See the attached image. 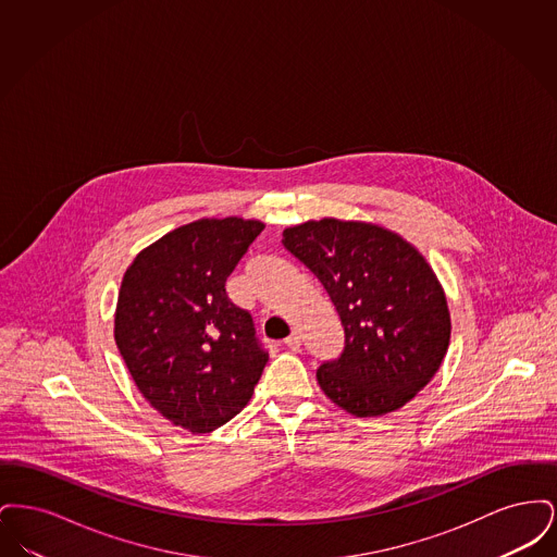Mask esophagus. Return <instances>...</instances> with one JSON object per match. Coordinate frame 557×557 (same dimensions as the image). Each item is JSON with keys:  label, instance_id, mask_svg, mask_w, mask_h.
Segmentation results:
<instances>
[{"label": "esophagus", "instance_id": "1", "mask_svg": "<svg viewBox=\"0 0 557 557\" xmlns=\"http://www.w3.org/2000/svg\"><path fill=\"white\" fill-rule=\"evenodd\" d=\"M284 345L288 346V348H292V350H300V346H302V338H300V334H290L286 341H284Z\"/></svg>", "mask_w": 557, "mask_h": 557}]
</instances>
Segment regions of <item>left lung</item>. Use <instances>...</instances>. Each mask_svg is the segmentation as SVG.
Here are the masks:
<instances>
[{"label":"left lung","instance_id":"8db88e82","mask_svg":"<svg viewBox=\"0 0 557 557\" xmlns=\"http://www.w3.org/2000/svg\"><path fill=\"white\" fill-rule=\"evenodd\" d=\"M345 330V348L319 366L321 391L357 418L391 413L441 368L450 338L447 298L424 257L370 223L321 219L284 232Z\"/></svg>","mask_w":557,"mask_h":557}]
</instances>
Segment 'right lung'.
<instances>
[{
	"instance_id": "add662e5",
	"label": "right lung",
	"mask_w": 557,
	"mask_h": 557,
	"mask_svg": "<svg viewBox=\"0 0 557 557\" xmlns=\"http://www.w3.org/2000/svg\"><path fill=\"white\" fill-rule=\"evenodd\" d=\"M261 221L202 219L162 236L127 269L114 341L133 382L169 422L205 434L246 407L265 370V346L225 282Z\"/></svg>"
}]
</instances>
